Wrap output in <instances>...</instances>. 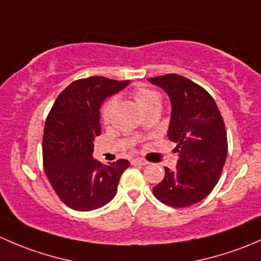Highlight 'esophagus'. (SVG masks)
<instances>
[{"label":"esophagus","mask_w":261,"mask_h":261,"mask_svg":"<svg viewBox=\"0 0 261 261\" xmlns=\"http://www.w3.org/2000/svg\"><path fill=\"white\" fill-rule=\"evenodd\" d=\"M130 163L133 166H146V165H148V162H147V161H144V160H142V158H134V160H132L130 161Z\"/></svg>","instance_id":"obj_1"}]
</instances>
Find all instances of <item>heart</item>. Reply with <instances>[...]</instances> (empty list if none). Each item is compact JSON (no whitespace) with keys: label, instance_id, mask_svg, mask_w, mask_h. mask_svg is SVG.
Here are the masks:
<instances>
[{"label":"heart","instance_id":"heart-1","mask_svg":"<svg viewBox=\"0 0 261 261\" xmlns=\"http://www.w3.org/2000/svg\"><path fill=\"white\" fill-rule=\"evenodd\" d=\"M132 96L136 100V103L143 109L144 112H149L152 109L160 108L161 107V96L155 90L147 87H138L133 90ZM117 106V99L114 96L107 99L100 107V119L104 124H108L112 120L113 113Z\"/></svg>","mask_w":261,"mask_h":261}]
</instances>
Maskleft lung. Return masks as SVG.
<instances>
[{
    "label": "left lung",
    "mask_w": 261,
    "mask_h": 261,
    "mask_svg": "<svg viewBox=\"0 0 261 261\" xmlns=\"http://www.w3.org/2000/svg\"><path fill=\"white\" fill-rule=\"evenodd\" d=\"M168 94L172 104L168 138L176 143L177 170L165 167L153 195L171 207L195 205L214 190L227 155L224 119L214 98L201 85L178 74L149 77Z\"/></svg>",
    "instance_id": "obj_1"
}]
</instances>
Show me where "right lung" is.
Masks as SVG:
<instances>
[{
  "label": "right lung",
  "instance_id": "obj_1",
  "mask_svg": "<svg viewBox=\"0 0 261 261\" xmlns=\"http://www.w3.org/2000/svg\"><path fill=\"white\" fill-rule=\"evenodd\" d=\"M129 80L90 76L72 82L59 94L45 122L42 162L47 179L66 206L76 211L103 207L114 198L127 160L101 165L91 157L100 136L99 108Z\"/></svg>",
  "mask_w": 261,
  "mask_h": 261
}]
</instances>
